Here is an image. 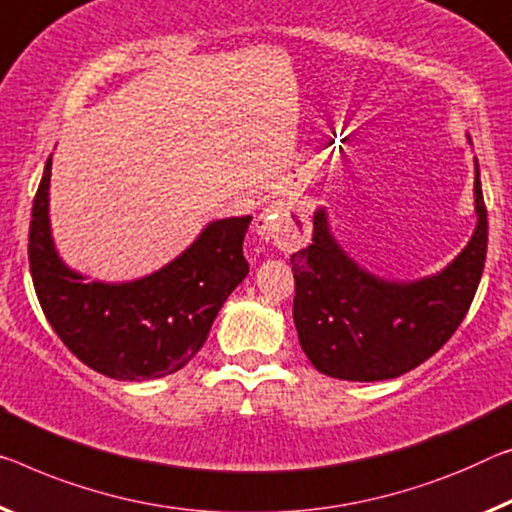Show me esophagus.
<instances>
[{
    "label": "esophagus",
    "mask_w": 512,
    "mask_h": 512,
    "mask_svg": "<svg viewBox=\"0 0 512 512\" xmlns=\"http://www.w3.org/2000/svg\"><path fill=\"white\" fill-rule=\"evenodd\" d=\"M258 229L281 251H297L311 238V222L302 203L279 199L258 217Z\"/></svg>",
    "instance_id": "obj_1"
}]
</instances>
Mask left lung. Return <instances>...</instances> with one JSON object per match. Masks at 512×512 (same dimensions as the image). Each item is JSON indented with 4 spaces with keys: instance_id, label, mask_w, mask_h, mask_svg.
<instances>
[{
    "instance_id": "1",
    "label": "left lung",
    "mask_w": 512,
    "mask_h": 512,
    "mask_svg": "<svg viewBox=\"0 0 512 512\" xmlns=\"http://www.w3.org/2000/svg\"><path fill=\"white\" fill-rule=\"evenodd\" d=\"M478 224L469 245L432 277L377 279L345 256L325 210L313 215V242L290 256L293 320L304 355L320 373L350 382L391 380L430 359L465 320L487 254V210L476 162Z\"/></svg>"
}]
</instances>
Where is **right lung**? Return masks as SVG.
<instances>
[{
  "mask_svg": "<svg viewBox=\"0 0 512 512\" xmlns=\"http://www.w3.org/2000/svg\"><path fill=\"white\" fill-rule=\"evenodd\" d=\"M52 155L34 196L29 270L54 332L93 371L123 382L155 380L190 364L219 309L247 277L242 240L251 217L208 224L176 261L128 283L86 281L61 263L50 235Z\"/></svg>",
  "mask_w": 512,
  "mask_h": 512,
  "instance_id": "1",
  "label": "right lung"
}]
</instances>
